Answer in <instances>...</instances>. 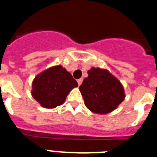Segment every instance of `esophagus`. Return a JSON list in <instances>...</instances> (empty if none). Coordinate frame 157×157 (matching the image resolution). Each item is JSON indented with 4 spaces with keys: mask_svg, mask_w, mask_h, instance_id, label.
I'll return each instance as SVG.
<instances>
[{
    "mask_svg": "<svg viewBox=\"0 0 157 157\" xmlns=\"http://www.w3.org/2000/svg\"><path fill=\"white\" fill-rule=\"evenodd\" d=\"M82 78H79V79H78L77 82H78V86H80L82 84Z\"/></svg>",
    "mask_w": 157,
    "mask_h": 157,
    "instance_id": "esophagus-1",
    "label": "esophagus"
}]
</instances>
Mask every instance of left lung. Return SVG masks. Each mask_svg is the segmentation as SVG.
Here are the masks:
<instances>
[{"label": "left lung", "instance_id": "8db88e82", "mask_svg": "<svg viewBox=\"0 0 157 157\" xmlns=\"http://www.w3.org/2000/svg\"><path fill=\"white\" fill-rule=\"evenodd\" d=\"M87 73L79 86L86 106L98 114L112 112L125 98L120 82L105 69L92 67Z\"/></svg>", "mask_w": 157, "mask_h": 157}]
</instances>
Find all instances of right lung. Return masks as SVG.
Masks as SVG:
<instances>
[{
  "label": "right lung",
  "instance_id": "1",
  "mask_svg": "<svg viewBox=\"0 0 157 157\" xmlns=\"http://www.w3.org/2000/svg\"><path fill=\"white\" fill-rule=\"evenodd\" d=\"M78 83L62 66H54L37 75L32 84V96L44 108L53 109L64 102Z\"/></svg>",
  "mask_w": 157,
  "mask_h": 157
}]
</instances>
